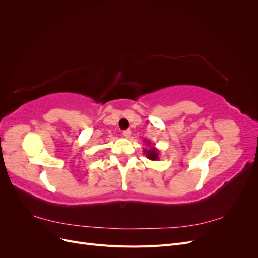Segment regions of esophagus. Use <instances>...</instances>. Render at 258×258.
Here are the masks:
<instances>
[{"mask_svg": "<svg viewBox=\"0 0 258 258\" xmlns=\"http://www.w3.org/2000/svg\"><path fill=\"white\" fill-rule=\"evenodd\" d=\"M122 136H123V138H126V139L130 138L131 131H130V130H123V131H122Z\"/></svg>", "mask_w": 258, "mask_h": 258, "instance_id": "34e87169", "label": "esophagus"}]
</instances>
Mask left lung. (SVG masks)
<instances>
[{"mask_svg": "<svg viewBox=\"0 0 258 258\" xmlns=\"http://www.w3.org/2000/svg\"><path fill=\"white\" fill-rule=\"evenodd\" d=\"M144 142H146V145H147V148H144L143 150V153L146 155V157L153 161L158 160L159 159V151L155 146L152 145L151 141H146L145 140Z\"/></svg>", "mask_w": 258, "mask_h": 258, "instance_id": "8db88e82", "label": "left lung"}]
</instances>
